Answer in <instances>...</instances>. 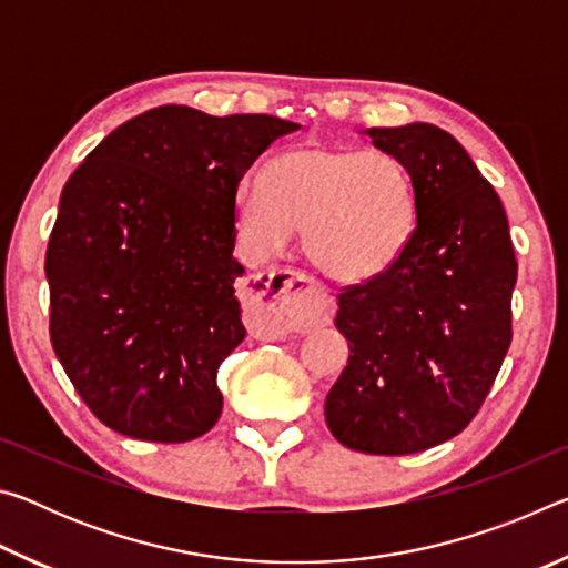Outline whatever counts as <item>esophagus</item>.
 <instances>
[{"mask_svg": "<svg viewBox=\"0 0 568 568\" xmlns=\"http://www.w3.org/2000/svg\"><path fill=\"white\" fill-rule=\"evenodd\" d=\"M250 325L271 335L328 325L333 297L295 271H263L247 281Z\"/></svg>", "mask_w": 568, "mask_h": 568, "instance_id": "obj_1", "label": "esophagus"}]
</instances>
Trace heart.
I'll return each instance as SVG.
<instances>
[{"instance_id":"heart-1","label":"heart","mask_w":568,"mask_h":568,"mask_svg":"<svg viewBox=\"0 0 568 568\" xmlns=\"http://www.w3.org/2000/svg\"><path fill=\"white\" fill-rule=\"evenodd\" d=\"M413 172L386 150L303 145L277 155L267 180L245 175L235 190V223L255 257L281 253L295 230L323 275L371 281L398 261L416 230Z\"/></svg>"}]
</instances>
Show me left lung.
Returning a JSON list of instances; mask_svg holds the SVG:
<instances>
[{
    "label": "left lung",
    "mask_w": 568,
    "mask_h": 568,
    "mask_svg": "<svg viewBox=\"0 0 568 568\" xmlns=\"http://www.w3.org/2000/svg\"><path fill=\"white\" fill-rule=\"evenodd\" d=\"M413 172L416 230L386 273L338 295L348 365L325 396L345 448L418 454L464 430L511 345L516 257L501 200L446 130H363Z\"/></svg>",
    "instance_id": "1"
}]
</instances>
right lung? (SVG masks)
<instances>
[{
  "label": "right lung",
  "mask_w": 568,
  "mask_h": 568,
  "mask_svg": "<svg viewBox=\"0 0 568 568\" xmlns=\"http://www.w3.org/2000/svg\"><path fill=\"white\" fill-rule=\"evenodd\" d=\"M297 128L162 104L110 132L67 180L44 261L50 338L104 426L182 444L217 423V368L245 338L235 190Z\"/></svg>",
  "instance_id": "right-lung-1"
}]
</instances>
